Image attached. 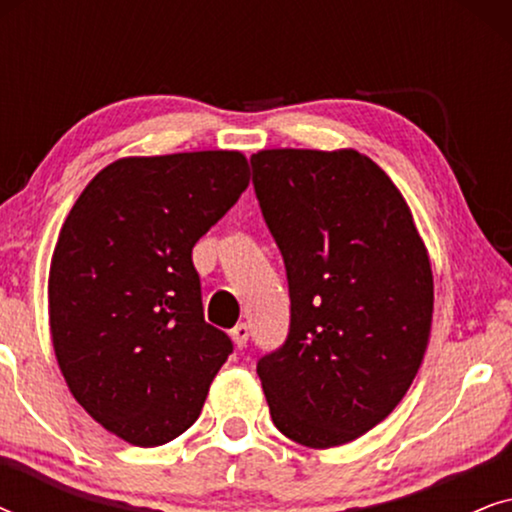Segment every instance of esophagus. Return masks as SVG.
I'll return each instance as SVG.
<instances>
[{
	"mask_svg": "<svg viewBox=\"0 0 512 512\" xmlns=\"http://www.w3.org/2000/svg\"><path fill=\"white\" fill-rule=\"evenodd\" d=\"M230 338H233L237 349H244V347H247V340H249V326L247 324H237L233 331H230Z\"/></svg>",
	"mask_w": 512,
	"mask_h": 512,
	"instance_id": "esophagus-1",
	"label": "esophagus"
}]
</instances>
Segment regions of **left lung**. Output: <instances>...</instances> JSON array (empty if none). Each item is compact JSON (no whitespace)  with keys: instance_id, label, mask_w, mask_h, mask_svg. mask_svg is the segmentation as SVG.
<instances>
[{"instance_id":"left-lung-1","label":"left lung","mask_w":512,"mask_h":512,"mask_svg":"<svg viewBox=\"0 0 512 512\" xmlns=\"http://www.w3.org/2000/svg\"><path fill=\"white\" fill-rule=\"evenodd\" d=\"M251 165L291 296L289 338L256 366L270 417L314 450L352 443L422 366L429 251L401 191L359 151L265 149Z\"/></svg>"}]
</instances>
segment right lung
I'll return each instance as SVG.
<instances>
[{
  "label": "right lung",
  "mask_w": 512,
  "mask_h": 512,
  "mask_svg": "<svg viewBox=\"0 0 512 512\" xmlns=\"http://www.w3.org/2000/svg\"><path fill=\"white\" fill-rule=\"evenodd\" d=\"M247 186L240 151L118 158L62 223L48 272L55 359L81 408L125 443L181 436L233 352L202 314L191 254Z\"/></svg>",
  "instance_id": "obj_1"
}]
</instances>
